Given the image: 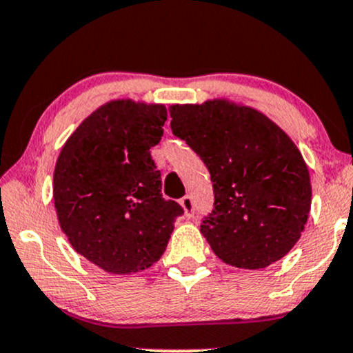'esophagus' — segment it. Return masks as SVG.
Wrapping results in <instances>:
<instances>
[{
    "label": "esophagus",
    "mask_w": 353,
    "mask_h": 353,
    "mask_svg": "<svg viewBox=\"0 0 353 353\" xmlns=\"http://www.w3.org/2000/svg\"><path fill=\"white\" fill-rule=\"evenodd\" d=\"M181 208L184 209V216L185 217H192L194 216V201L190 196H185L181 199Z\"/></svg>",
    "instance_id": "34e87169"
}]
</instances>
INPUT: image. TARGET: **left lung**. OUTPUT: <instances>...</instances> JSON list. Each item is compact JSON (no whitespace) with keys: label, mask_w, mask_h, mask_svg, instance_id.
Instances as JSON below:
<instances>
[{"label":"left lung","mask_w":353,"mask_h":353,"mask_svg":"<svg viewBox=\"0 0 353 353\" xmlns=\"http://www.w3.org/2000/svg\"><path fill=\"white\" fill-rule=\"evenodd\" d=\"M174 136L204 161L214 210L201 232L225 264L264 269L301 239L312 204L310 174L289 134L264 112L216 98L172 104Z\"/></svg>","instance_id":"1"}]
</instances>
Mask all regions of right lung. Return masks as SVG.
Listing matches in <instances>:
<instances>
[{
	"label": "right lung",
	"instance_id": "obj_1",
	"mask_svg": "<svg viewBox=\"0 0 353 353\" xmlns=\"http://www.w3.org/2000/svg\"><path fill=\"white\" fill-rule=\"evenodd\" d=\"M165 119L164 104L112 99L76 128L56 161L59 228L76 252L109 274H136L159 261L184 212L163 197L151 157Z\"/></svg>",
	"mask_w": 353,
	"mask_h": 353
}]
</instances>
